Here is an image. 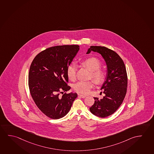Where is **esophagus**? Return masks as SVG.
Here are the masks:
<instances>
[{
    "instance_id": "obj_1",
    "label": "esophagus",
    "mask_w": 154,
    "mask_h": 154,
    "mask_svg": "<svg viewBox=\"0 0 154 154\" xmlns=\"http://www.w3.org/2000/svg\"><path fill=\"white\" fill-rule=\"evenodd\" d=\"M78 96L79 97H82V98H85L86 97V96L83 95H82V94H78Z\"/></svg>"
}]
</instances>
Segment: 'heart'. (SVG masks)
I'll return each instance as SVG.
<instances>
[{"mask_svg": "<svg viewBox=\"0 0 154 154\" xmlns=\"http://www.w3.org/2000/svg\"><path fill=\"white\" fill-rule=\"evenodd\" d=\"M82 63L92 71L91 77L97 84L102 83L105 79V74L101 67L100 61L95 58H89L84 60ZM78 67L75 63H71L67 69V75L69 79L74 81L76 77ZM94 83L92 81H80L74 85V91L82 94H87L93 88Z\"/></svg>", "mask_w": 154, "mask_h": 154, "instance_id": "heart-1", "label": "heart"}]
</instances>
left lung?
Wrapping results in <instances>:
<instances>
[{
	"label": "left lung",
	"instance_id": "left-lung-1",
	"mask_svg": "<svg viewBox=\"0 0 154 154\" xmlns=\"http://www.w3.org/2000/svg\"><path fill=\"white\" fill-rule=\"evenodd\" d=\"M91 51L100 54L107 65L106 80L101 89L105 96L102 99L94 97L95 103L90 107L93 114L106 117L115 112L122 104L126 94L127 75L124 63L116 52L105 47L91 46L87 54Z\"/></svg>",
	"mask_w": 154,
	"mask_h": 154
}]
</instances>
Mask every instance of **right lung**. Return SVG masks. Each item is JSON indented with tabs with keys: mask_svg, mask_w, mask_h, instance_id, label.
<instances>
[{
	"mask_svg": "<svg viewBox=\"0 0 154 154\" xmlns=\"http://www.w3.org/2000/svg\"><path fill=\"white\" fill-rule=\"evenodd\" d=\"M79 50L78 45L50 47L38 54L32 61L28 75L30 93L37 106L53 119L63 117L71 109L76 93H65L67 69Z\"/></svg>",
	"mask_w": 154,
	"mask_h": 154,
	"instance_id": "add662e5",
	"label": "right lung"
}]
</instances>
